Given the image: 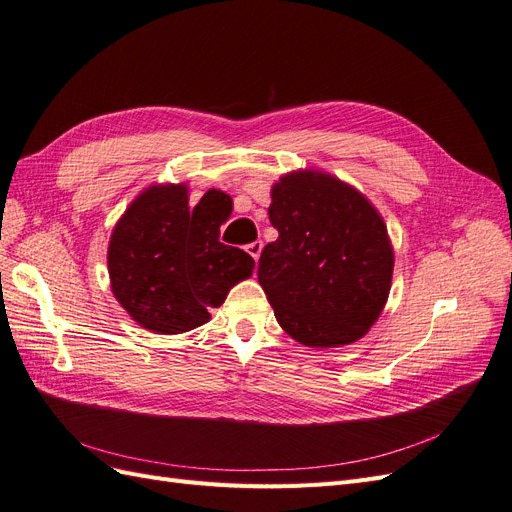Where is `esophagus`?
I'll return each mask as SVG.
<instances>
[{
    "label": "esophagus",
    "instance_id": "obj_1",
    "mask_svg": "<svg viewBox=\"0 0 512 512\" xmlns=\"http://www.w3.org/2000/svg\"><path fill=\"white\" fill-rule=\"evenodd\" d=\"M245 252L250 254L256 262H258V258H260V252H262V241H252L250 245H245Z\"/></svg>",
    "mask_w": 512,
    "mask_h": 512
}]
</instances>
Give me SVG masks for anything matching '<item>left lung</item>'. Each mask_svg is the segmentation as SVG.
Returning a JSON list of instances; mask_svg holds the SVG:
<instances>
[{"instance_id": "obj_1", "label": "left lung", "mask_w": 512, "mask_h": 512, "mask_svg": "<svg viewBox=\"0 0 512 512\" xmlns=\"http://www.w3.org/2000/svg\"><path fill=\"white\" fill-rule=\"evenodd\" d=\"M280 232L258 260V282L280 327L309 348L361 339L393 280V245L378 209L322 170H294L271 188Z\"/></svg>"}]
</instances>
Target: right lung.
<instances>
[{"instance_id": "add662e5", "label": "right lung", "mask_w": 512, "mask_h": 512, "mask_svg": "<svg viewBox=\"0 0 512 512\" xmlns=\"http://www.w3.org/2000/svg\"><path fill=\"white\" fill-rule=\"evenodd\" d=\"M226 218V194L209 190L190 207L185 183L149 185L132 200L106 256L115 299L132 320L160 335L192 331L252 275L254 258L220 241Z\"/></svg>"}]
</instances>
